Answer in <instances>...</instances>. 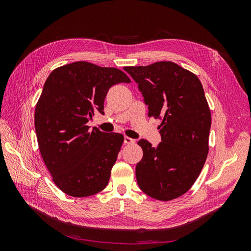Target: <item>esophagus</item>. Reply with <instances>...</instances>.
I'll list each match as a JSON object with an SVG mask.
<instances>
[{
	"label": "esophagus",
	"mask_w": 251,
	"mask_h": 251,
	"mask_svg": "<svg viewBox=\"0 0 251 251\" xmlns=\"http://www.w3.org/2000/svg\"><path fill=\"white\" fill-rule=\"evenodd\" d=\"M125 143L126 144H134L135 143V139H132L131 137H127V136H126V137H125Z\"/></svg>",
	"instance_id": "esophagus-1"
}]
</instances>
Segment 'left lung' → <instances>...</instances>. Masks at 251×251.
<instances>
[{"label":"left lung","mask_w":251,"mask_h":251,"mask_svg":"<svg viewBox=\"0 0 251 251\" xmlns=\"http://www.w3.org/2000/svg\"><path fill=\"white\" fill-rule=\"evenodd\" d=\"M138 83L149 116L160 119L162 141L156 148L141 139L136 179L141 191L156 200L171 201L189 191L209 151L211 114L197 75L173 62L125 67Z\"/></svg>","instance_id":"1"}]
</instances>
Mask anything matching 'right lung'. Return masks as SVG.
<instances>
[{
	"instance_id": "obj_1",
	"label": "right lung",
	"mask_w": 251,
	"mask_h": 251,
	"mask_svg": "<svg viewBox=\"0 0 251 251\" xmlns=\"http://www.w3.org/2000/svg\"><path fill=\"white\" fill-rule=\"evenodd\" d=\"M131 82L116 68L75 62L53 70L34 113L37 143L52 180L63 193L83 198L108 185L124 135L87 125L94 112L103 114L109 89Z\"/></svg>"
}]
</instances>
